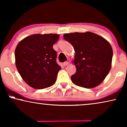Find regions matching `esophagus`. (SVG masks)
Listing matches in <instances>:
<instances>
[{
    "mask_svg": "<svg viewBox=\"0 0 127 127\" xmlns=\"http://www.w3.org/2000/svg\"><path fill=\"white\" fill-rule=\"evenodd\" d=\"M69 62L66 61V62H64V63H63V65H64V66H67V65H69Z\"/></svg>",
    "mask_w": 127,
    "mask_h": 127,
    "instance_id": "1",
    "label": "esophagus"
}]
</instances>
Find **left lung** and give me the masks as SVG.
Instances as JSON below:
<instances>
[{
    "label": "left lung",
    "instance_id": "left-lung-1",
    "mask_svg": "<svg viewBox=\"0 0 127 127\" xmlns=\"http://www.w3.org/2000/svg\"><path fill=\"white\" fill-rule=\"evenodd\" d=\"M65 40L74 47L73 61L76 72L71 76L74 84L91 88L104 80L112 66L113 50L105 39L90 32L64 34Z\"/></svg>",
    "mask_w": 127,
    "mask_h": 127
}]
</instances>
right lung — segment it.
<instances>
[{"label": "right lung", "instance_id": "1", "mask_svg": "<svg viewBox=\"0 0 127 127\" xmlns=\"http://www.w3.org/2000/svg\"><path fill=\"white\" fill-rule=\"evenodd\" d=\"M58 34H34L20 41L15 50V65L25 83L36 89L53 86L61 66L57 63L53 45Z\"/></svg>", "mask_w": 127, "mask_h": 127}]
</instances>
